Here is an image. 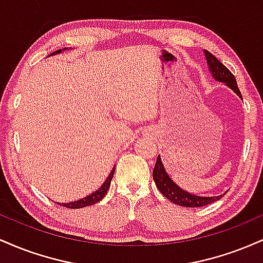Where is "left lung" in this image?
I'll return each mask as SVG.
<instances>
[{"instance_id":"left-lung-1","label":"left lung","mask_w":263,"mask_h":263,"mask_svg":"<svg viewBox=\"0 0 263 263\" xmlns=\"http://www.w3.org/2000/svg\"><path fill=\"white\" fill-rule=\"evenodd\" d=\"M204 53L205 57H206L209 70L211 71V74H213V77L218 81L225 83L226 85L231 87V89L242 99V95H241L240 90H238L236 79H235L234 74H232L222 63H220V60L216 58V57H214L210 52L204 50ZM153 179H155V183L157 188L159 189V192H161L168 200H171L172 203L180 205V206H204V205L211 204L214 203V201L219 200V199L222 197V195H219V197H197V195L190 194L188 192H184V190L180 189L179 186L168 177V174L165 173V170L164 167H163V163L159 156L156 161L155 170H153Z\"/></svg>"}]
</instances>
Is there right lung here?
Wrapping results in <instances>:
<instances>
[{
  "mask_svg": "<svg viewBox=\"0 0 263 263\" xmlns=\"http://www.w3.org/2000/svg\"><path fill=\"white\" fill-rule=\"evenodd\" d=\"M60 52H62V50L59 49V50H57V52H54V53L50 54V55H53V54H58ZM114 173H115V168H114L112 171H111L110 176L107 177V179L105 180L104 184H102L101 188L99 189V190H96L95 193H92V194L89 195V197H86V198H84V199H80V200L73 201V203H64V204L57 203V204L62 205V206H64V208H69V209H80V208H85V206H89V205L99 203V201H100L101 199L104 198L105 195H106L107 190H108V188H110L111 179H112Z\"/></svg>",
  "mask_w": 263,
  "mask_h": 263,
  "instance_id": "1",
  "label": "right lung"
}]
</instances>
